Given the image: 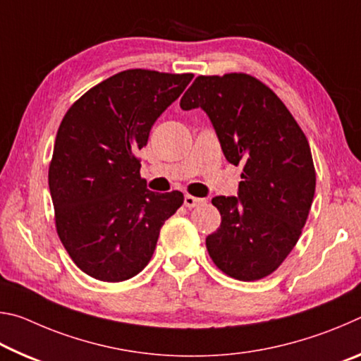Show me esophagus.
Masks as SVG:
<instances>
[{
  "instance_id": "34e87169",
  "label": "esophagus",
  "mask_w": 361,
  "mask_h": 361,
  "mask_svg": "<svg viewBox=\"0 0 361 361\" xmlns=\"http://www.w3.org/2000/svg\"><path fill=\"white\" fill-rule=\"evenodd\" d=\"M205 204V199H200V197H194V195H185V207L188 209H194V207H199V205H204Z\"/></svg>"
}]
</instances>
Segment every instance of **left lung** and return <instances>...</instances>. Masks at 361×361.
Listing matches in <instances>:
<instances>
[{"mask_svg":"<svg viewBox=\"0 0 361 361\" xmlns=\"http://www.w3.org/2000/svg\"><path fill=\"white\" fill-rule=\"evenodd\" d=\"M202 108L228 162H243L235 195H216L219 228L207 237L213 262L229 277H267L295 248L315 194L309 142L283 102L245 73L197 76L180 102Z\"/></svg>","mask_w":361,"mask_h":361,"instance_id":"obj_1","label":"left lung"}]
</instances>
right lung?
Here are the masks:
<instances>
[{
  "label": "right lung",
  "mask_w": 361,
  "mask_h": 361,
  "mask_svg": "<svg viewBox=\"0 0 361 361\" xmlns=\"http://www.w3.org/2000/svg\"><path fill=\"white\" fill-rule=\"evenodd\" d=\"M192 75L126 70L73 103L59 127L49 189L56 228L75 264L102 282L142 272L183 194L152 192L135 152Z\"/></svg>",
  "instance_id": "1"
}]
</instances>
